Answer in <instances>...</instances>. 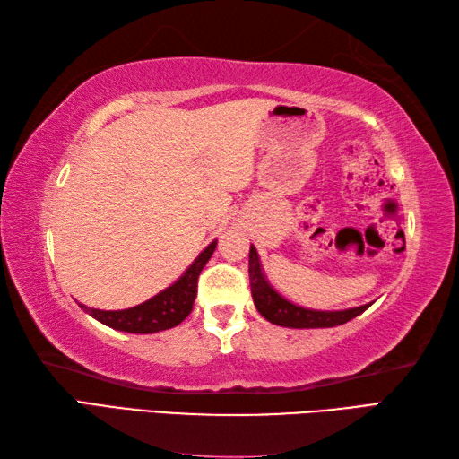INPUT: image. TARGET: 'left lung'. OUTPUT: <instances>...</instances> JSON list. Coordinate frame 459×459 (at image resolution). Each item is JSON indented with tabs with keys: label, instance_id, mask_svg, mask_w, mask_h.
I'll return each mask as SVG.
<instances>
[{
	"label": "left lung",
	"instance_id": "1",
	"mask_svg": "<svg viewBox=\"0 0 459 459\" xmlns=\"http://www.w3.org/2000/svg\"><path fill=\"white\" fill-rule=\"evenodd\" d=\"M248 276H250V291L255 306L260 311V316L268 319L270 324L290 329H324V327H337L343 325L347 321L360 316L367 307L373 306V301L359 307L349 309H311L296 304V301L288 299L281 291H278L270 284L264 268H262V260L258 256V250L255 245H250L248 255Z\"/></svg>",
	"mask_w": 459,
	"mask_h": 459
}]
</instances>
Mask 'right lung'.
Masks as SVG:
<instances>
[{
    "mask_svg": "<svg viewBox=\"0 0 459 459\" xmlns=\"http://www.w3.org/2000/svg\"><path fill=\"white\" fill-rule=\"evenodd\" d=\"M214 248H217V238L211 245L204 247L199 256L195 258L189 268L183 274L169 284L160 294L145 299L143 304L134 306L128 309H94L84 304H79L81 309L94 317L100 324L108 325L116 331H126V333H158V331L171 329L179 325L181 321L191 314L193 301L197 298V280L201 270L207 264L212 256Z\"/></svg>",
    "mask_w": 459,
    "mask_h": 459,
    "instance_id": "add662e5",
    "label": "right lung"
}]
</instances>
